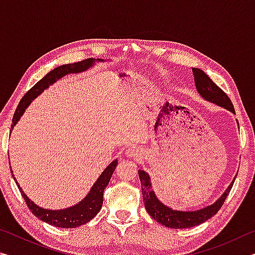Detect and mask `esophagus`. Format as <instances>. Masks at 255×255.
Instances as JSON below:
<instances>
[{"label": "esophagus", "instance_id": "esophagus-1", "mask_svg": "<svg viewBox=\"0 0 255 255\" xmlns=\"http://www.w3.org/2000/svg\"><path fill=\"white\" fill-rule=\"evenodd\" d=\"M126 155L129 157H136L138 155V150L136 148H133V147H129L126 150Z\"/></svg>", "mask_w": 255, "mask_h": 255}]
</instances>
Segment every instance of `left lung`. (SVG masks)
I'll return each mask as SVG.
<instances>
[{
	"mask_svg": "<svg viewBox=\"0 0 255 255\" xmlns=\"http://www.w3.org/2000/svg\"><path fill=\"white\" fill-rule=\"evenodd\" d=\"M193 76H195V84L198 93L204 100L215 103L219 107L224 108L228 111L235 114L234 107L231 99L227 97V94L223 91L221 88H218L210 77L206 74V73L200 70V68H192ZM138 175H139V180L141 183V195H143L144 205L147 213L152 216L157 223L162 224L165 227L169 228H175V230H180V228H190L193 226H198L200 224L208 221L209 218L213 217L216 213L221 209L224 201L230 193L231 189L234 184V180L232 181L231 184L228 185L227 189L224 191L223 195L216 200L213 205L207 206L205 208L198 209V210H174L170 208L169 206H165L158 200V198L155 195L154 190L152 188V182H150V178L148 173L143 169H139L138 171Z\"/></svg>",
	"mask_w": 255,
	"mask_h": 255,
	"instance_id": "1",
	"label": "left lung"
}]
</instances>
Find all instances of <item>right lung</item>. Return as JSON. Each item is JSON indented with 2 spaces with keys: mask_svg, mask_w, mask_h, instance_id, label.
<instances>
[{
  "mask_svg": "<svg viewBox=\"0 0 255 255\" xmlns=\"http://www.w3.org/2000/svg\"><path fill=\"white\" fill-rule=\"evenodd\" d=\"M99 62H105V59H96V58H89L84 59L82 62L73 63V64H65V65L58 66L54 68L53 71L42 77V79L37 82L29 91L24 94V97L21 99L18 108L14 112L13 119H12V126L11 130L13 129L20 118L22 117L24 111L30 106V103L32 102L38 96L45 91L46 89H48L51 84H54L56 81L62 79L63 76L68 74H79V73L88 71L89 68L94 66V64ZM118 165V159L116 158L115 161H112L109 165L106 167V170L102 172L101 175L99 176L96 183L92 185V188L90 189L88 195L85 196L84 199H82L80 202H77L76 205L68 207L65 209H57V210H51L41 208L38 205L34 204L31 199H29L28 196L23 192L22 188H20L18 184V181L15 180L13 171H11L12 176L15 181V183L18 184V188L20 190L21 195H22L25 204L29 207V209L32 211V214L40 219V221L45 222L49 225H53L55 227H62V228H75L84 225L88 222L91 221L93 217H96L97 214L100 211L102 204H103V191L107 188V185L109 184V181L111 179L112 174L116 170V167Z\"/></svg>",
  "mask_w": 255,
  "mask_h": 255,
  "instance_id": "obj_1",
  "label": "right lung"
}]
</instances>
